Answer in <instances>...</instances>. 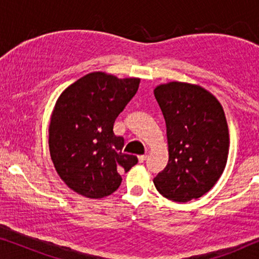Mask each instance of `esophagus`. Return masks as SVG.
<instances>
[{
	"instance_id": "34e87169",
	"label": "esophagus",
	"mask_w": 259,
	"mask_h": 259,
	"mask_svg": "<svg viewBox=\"0 0 259 259\" xmlns=\"http://www.w3.org/2000/svg\"><path fill=\"white\" fill-rule=\"evenodd\" d=\"M146 158H147V155H139V157H138V159H139V162H144L145 160H146Z\"/></svg>"
}]
</instances>
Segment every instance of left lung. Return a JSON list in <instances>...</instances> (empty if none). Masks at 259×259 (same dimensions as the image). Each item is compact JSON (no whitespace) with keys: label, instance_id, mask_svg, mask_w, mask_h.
I'll return each mask as SVG.
<instances>
[{"label":"left lung","instance_id":"obj_1","mask_svg":"<svg viewBox=\"0 0 259 259\" xmlns=\"http://www.w3.org/2000/svg\"><path fill=\"white\" fill-rule=\"evenodd\" d=\"M154 97L164 115L168 143V162L154 178V185L169 200L197 199L214 186L228 161L224 111L210 92L197 84H160Z\"/></svg>","mask_w":259,"mask_h":259}]
</instances>
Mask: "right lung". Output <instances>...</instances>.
Listing matches in <instances>:
<instances>
[{
	"instance_id": "obj_1",
	"label": "right lung",
	"mask_w": 259,
	"mask_h": 259,
	"mask_svg": "<svg viewBox=\"0 0 259 259\" xmlns=\"http://www.w3.org/2000/svg\"><path fill=\"white\" fill-rule=\"evenodd\" d=\"M139 79H118L95 72L67 87L60 95L49 125V151L66 185L81 196H109L121 184L120 171H130L136 155L122 152V137L113 132L115 119L132 100Z\"/></svg>"
}]
</instances>
